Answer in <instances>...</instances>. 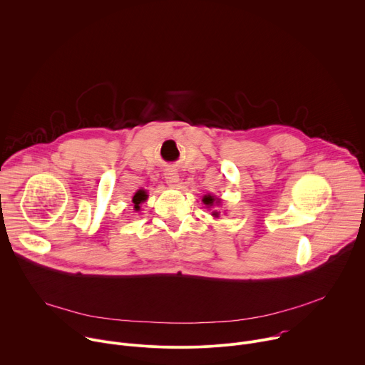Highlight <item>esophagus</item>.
I'll use <instances>...</instances> for the list:
<instances>
[{
    "instance_id": "obj_1",
    "label": "esophagus",
    "mask_w": 365,
    "mask_h": 365,
    "mask_svg": "<svg viewBox=\"0 0 365 365\" xmlns=\"http://www.w3.org/2000/svg\"><path fill=\"white\" fill-rule=\"evenodd\" d=\"M165 181H167V184H168L170 187L177 188V187H178V182H180V175H178V173H177L175 170H168V171L165 173Z\"/></svg>"
}]
</instances>
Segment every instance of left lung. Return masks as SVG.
<instances>
[{"label":"left lung","mask_w":365,"mask_h":365,"mask_svg":"<svg viewBox=\"0 0 365 365\" xmlns=\"http://www.w3.org/2000/svg\"><path fill=\"white\" fill-rule=\"evenodd\" d=\"M202 202L210 208V207H212L214 204H220V200H217V198H214L212 195H210V194H208V195H204ZM212 215H214V217H218L220 214H218L217 211H212Z\"/></svg>","instance_id":"1"}]
</instances>
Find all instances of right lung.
Instances as JSON below:
<instances>
[{"mask_svg":"<svg viewBox=\"0 0 365 365\" xmlns=\"http://www.w3.org/2000/svg\"><path fill=\"white\" fill-rule=\"evenodd\" d=\"M148 198L147 195V191L145 190H138L134 197H133V204H134V210L135 211H140V205Z\"/></svg>","mask_w":365,"mask_h":365,"instance_id":"obj_1","label":"right lung"}]
</instances>
